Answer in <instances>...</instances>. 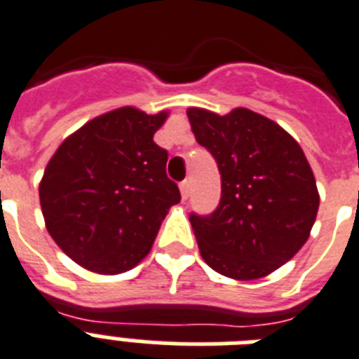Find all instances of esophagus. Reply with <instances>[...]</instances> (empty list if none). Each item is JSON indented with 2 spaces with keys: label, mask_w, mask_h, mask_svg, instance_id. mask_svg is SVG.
Masks as SVG:
<instances>
[{
  "label": "esophagus",
  "mask_w": 359,
  "mask_h": 359,
  "mask_svg": "<svg viewBox=\"0 0 359 359\" xmlns=\"http://www.w3.org/2000/svg\"><path fill=\"white\" fill-rule=\"evenodd\" d=\"M180 195H182V199H188L189 195V180H184V182H180Z\"/></svg>",
  "instance_id": "obj_1"
}]
</instances>
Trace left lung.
<instances>
[{"label":"left lung","mask_w":359,"mask_h":359,"mask_svg":"<svg viewBox=\"0 0 359 359\" xmlns=\"http://www.w3.org/2000/svg\"><path fill=\"white\" fill-rule=\"evenodd\" d=\"M186 114L221 173L217 210L189 217L201 256L232 280L264 278L310 238L319 210L310 162L287 130L258 112L189 107Z\"/></svg>","instance_id":"obj_1"}]
</instances>
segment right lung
Instances as JSON below:
<instances>
[{
	"label": "right lung",
	"instance_id": "1",
	"mask_svg": "<svg viewBox=\"0 0 359 359\" xmlns=\"http://www.w3.org/2000/svg\"><path fill=\"white\" fill-rule=\"evenodd\" d=\"M170 112L136 107L104 112L72 133L38 186L49 236L97 275H119L149 255L180 191L165 175L168 153L154 133Z\"/></svg>",
	"mask_w": 359,
	"mask_h": 359
}]
</instances>
